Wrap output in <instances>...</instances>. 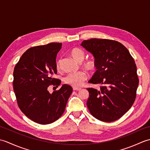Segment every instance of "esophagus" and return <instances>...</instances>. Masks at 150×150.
<instances>
[{"label": "esophagus", "mask_w": 150, "mask_h": 150, "mask_svg": "<svg viewBox=\"0 0 150 150\" xmlns=\"http://www.w3.org/2000/svg\"><path fill=\"white\" fill-rule=\"evenodd\" d=\"M73 90L74 91H80L81 90V88H73Z\"/></svg>", "instance_id": "esophagus-1"}]
</instances>
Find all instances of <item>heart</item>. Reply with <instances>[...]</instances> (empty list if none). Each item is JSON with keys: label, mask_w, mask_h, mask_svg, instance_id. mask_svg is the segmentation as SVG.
I'll return each instance as SVG.
<instances>
[{"label": "heart", "mask_w": 150, "mask_h": 150, "mask_svg": "<svg viewBox=\"0 0 150 150\" xmlns=\"http://www.w3.org/2000/svg\"><path fill=\"white\" fill-rule=\"evenodd\" d=\"M70 55L76 61L81 62L84 60L85 57V52L83 50L79 47H75L71 50ZM60 64V60L57 62V68H59ZM83 68L88 71H93L96 69L97 63L95 60L93 58L86 59L82 63ZM87 79V74L84 71H78L70 73L64 77V82L74 88L81 86L83 82Z\"/></svg>", "instance_id": "heart-1"}]
</instances>
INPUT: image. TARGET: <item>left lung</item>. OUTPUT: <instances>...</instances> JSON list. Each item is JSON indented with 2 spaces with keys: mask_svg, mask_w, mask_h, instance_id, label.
Masks as SVG:
<instances>
[{
  "mask_svg": "<svg viewBox=\"0 0 150 150\" xmlns=\"http://www.w3.org/2000/svg\"><path fill=\"white\" fill-rule=\"evenodd\" d=\"M81 45L91 53L97 71L89 82L100 89L89 88L87 106L91 114L103 122L122 117L135 100L139 78L137 66L128 50L116 40L91 39Z\"/></svg>",
  "mask_w": 150,
  "mask_h": 150,
  "instance_id": "8db88e82",
  "label": "left lung"
}]
</instances>
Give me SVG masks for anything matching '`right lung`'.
I'll return each mask as SVG.
<instances>
[{
    "label": "right lung",
    "instance_id": "obj_1",
    "mask_svg": "<svg viewBox=\"0 0 150 150\" xmlns=\"http://www.w3.org/2000/svg\"><path fill=\"white\" fill-rule=\"evenodd\" d=\"M62 43L30 47L16 64L13 87L17 104L22 112L35 122L48 124L61 117L73 89L64 84L59 90L50 93V86L60 84L53 78L57 74V54Z\"/></svg>",
    "mask_w": 150,
    "mask_h": 150
}]
</instances>
